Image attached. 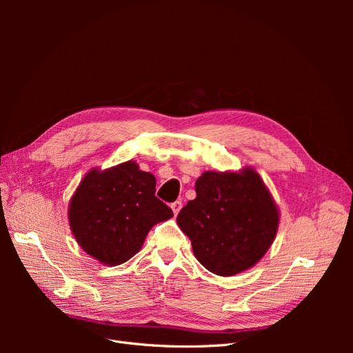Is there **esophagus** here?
Segmentation results:
<instances>
[{
    "instance_id": "34e87169",
    "label": "esophagus",
    "mask_w": 353,
    "mask_h": 353,
    "mask_svg": "<svg viewBox=\"0 0 353 353\" xmlns=\"http://www.w3.org/2000/svg\"><path fill=\"white\" fill-rule=\"evenodd\" d=\"M170 208H172V210H174L175 215H178V212L181 210V208H183V201H181V200H176V201H174V203H172V205H170Z\"/></svg>"
}]
</instances>
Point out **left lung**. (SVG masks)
<instances>
[{
	"instance_id": "obj_1",
	"label": "left lung",
	"mask_w": 353,
	"mask_h": 353,
	"mask_svg": "<svg viewBox=\"0 0 353 353\" xmlns=\"http://www.w3.org/2000/svg\"><path fill=\"white\" fill-rule=\"evenodd\" d=\"M196 193L176 222L197 261L222 276L259 262L279 228V209L261 176L250 168L240 174L209 170L196 181Z\"/></svg>"
}]
</instances>
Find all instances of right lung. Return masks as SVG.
I'll return each mask as SVG.
<instances>
[{"label": "right lung", "mask_w": 353, "mask_h": 353, "mask_svg": "<svg viewBox=\"0 0 353 353\" xmlns=\"http://www.w3.org/2000/svg\"><path fill=\"white\" fill-rule=\"evenodd\" d=\"M156 178L126 162L83 176L69 206L74 239L92 258L121 265L141 249L157 222L174 212L156 196Z\"/></svg>", "instance_id": "obj_1"}]
</instances>
